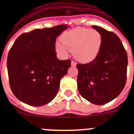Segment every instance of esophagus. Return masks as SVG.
I'll use <instances>...</instances> for the list:
<instances>
[{
  "label": "esophagus",
  "instance_id": "obj_1",
  "mask_svg": "<svg viewBox=\"0 0 134 134\" xmlns=\"http://www.w3.org/2000/svg\"><path fill=\"white\" fill-rule=\"evenodd\" d=\"M71 66H73V67H74V66H76V63L75 61L72 60L71 62Z\"/></svg>",
  "mask_w": 134,
  "mask_h": 134
}]
</instances>
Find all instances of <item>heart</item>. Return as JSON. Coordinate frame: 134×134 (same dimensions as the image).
Returning <instances> with one entry per match:
<instances>
[{
  "label": "heart",
  "instance_id": "b5f03b06",
  "mask_svg": "<svg viewBox=\"0 0 134 134\" xmlns=\"http://www.w3.org/2000/svg\"><path fill=\"white\" fill-rule=\"evenodd\" d=\"M55 43V49L61 56L67 55L68 51H73L74 56L82 63H90L97 57L102 44V36L94 29L76 28L67 32Z\"/></svg>",
  "mask_w": 134,
  "mask_h": 134
}]
</instances>
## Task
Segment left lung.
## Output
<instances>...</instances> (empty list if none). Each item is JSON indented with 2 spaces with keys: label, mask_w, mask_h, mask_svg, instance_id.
Returning a JSON list of instances; mask_svg holds the SVG:
<instances>
[{
  "label": "left lung",
  "mask_w": 134,
  "mask_h": 134,
  "mask_svg": "<svg viewBox=\"0 0 134 134\" xmlns=\"http://www.w3.org/2000/svg\"><path fill=\"white\" fill-rule=\"evenodd\" d=\"M102 36L97 57L87 64H77L80 94L96 105L111 102L122 91L127 81L128 59L122 43L114 32L92 26Z\"/></svg>",
  "instance_id": "1"
}]
</instances>
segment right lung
<instances>
[{
    "instance_id": "1",
    "label": "right lung",
    "mask_w": 134,
    "mask_h": 134,
    "mask_svg": "<svg viewBox=\"0 0 134 134\" xmlns=\"http://www.w3.org/2000/svg\"><path fill=\"white\" fill-rule=\"evenodd\" d=\"M68 28L59 25L21 35L8 53L10 88L21 102L32 106L48 104L58 94L60 81L71 67V60L57 58V37Z\"/></svg>"
}]
</instances>
